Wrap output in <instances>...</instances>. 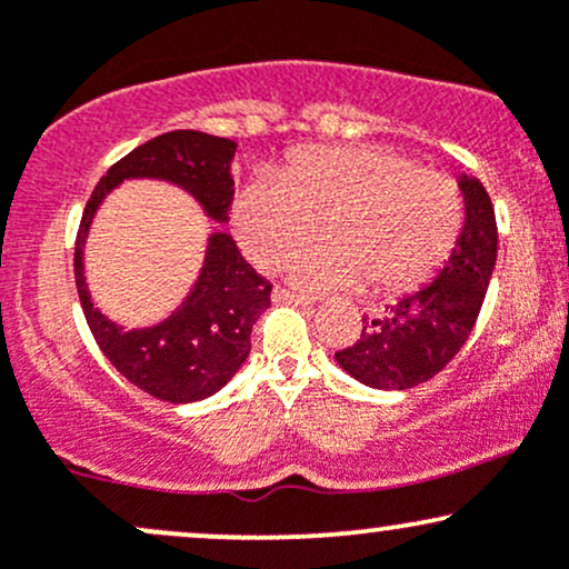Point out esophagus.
I'll list each match as a JSON object with an SVG mask.
<instances>
[{
	"label": "esophagus",
	"instance_id": "esophagus-1",
	"mask_svg": "<svg viewBox=\"0 0 569 569\" xmlns=\"http://www.w3.org/2000/svg\"><path fill=\"white\" fill-rule=\"evenodd\" d=\"M272 299H276V302H289V305H312V299L307 297V293L280 289V286L276 291H272Z\"/></svg>",
	"mask_w": 569,
	"mask_h": 569
}]
</instances>
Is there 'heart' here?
<instances>
[{
  "mask_svg": "<svg viewBox=\"0 0 569 569\" xmlns=\"http://www.w3.org/2000/svg\"><path fill=\"white\" fill-rule=\"evenodd\" d=\"M466 208L449 176L380 147H302L276 176L240 189L232 224L262 270H278L316 240L321 253L297 264L307 286H361L401 297L436 278L460 240Z\"/></svg>",
  "mask_w": 569,
  "mask_h": 569,
  "instance_id": "obj_1",
  "label": "heart"
}]
</instances>
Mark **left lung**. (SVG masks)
I'll return each instance as SVG.
<instances>
[{
	"label": "left lung",
	"instance_id": "8db88e82",
	"mask_svg": "<svg viewBox=\"0 0 569 569\" xmlns=\"http://www.w3.org/2000/svg\"><path fill=\"white\" fill-rule=\"evenodd\" d=\"M466 227L443 270L371 318L337 363L358 382L380 390H407L447 367L471 337L498 259V221L485 184L460 176Z\"/></svg>",
	"mask_w": 569,
	"mask_h": 569
}]
</instances>
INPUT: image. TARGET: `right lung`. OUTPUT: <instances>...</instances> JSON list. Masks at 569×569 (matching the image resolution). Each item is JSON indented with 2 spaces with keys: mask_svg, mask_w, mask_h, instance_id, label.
<instances>
[{
  "mask_svg": "<svg viewBox=\"0 0 569 569\" xmlns=\"http://www.w3.org/2000/svg\"><path fill=\"white\" fill-rule=\"evenodd\" d=\"M234 141L200 130H171L141 143L101 176L77 230L74 280L90 335L128 382L168 403L200 401L230 382L251 350L253 323L270 307L272 283L240 257L230 234L213 232L206 264L184 305L158 326L122 329L90 302L82 272L84 238L96 208L122 179L173 181L208 217L227 221L234 194Z\"/></svg>",
  "mask_w": 569,
  "mask_h": 569,
  "instance_id": "add662e5",
  "label": "right lung"
}]
</instances>
